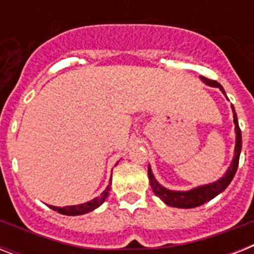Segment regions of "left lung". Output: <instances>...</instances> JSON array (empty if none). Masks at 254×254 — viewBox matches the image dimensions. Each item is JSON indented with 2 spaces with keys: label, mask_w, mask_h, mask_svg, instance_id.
Listing matches in <instances>:
<instances>
[{
  "label": "left lung",
  "mask_w": 254,
  "mask_h": 254,
  "mask_svg": "<svg viewBox=\"0 0 254 254\" xmlns=\"http://www.w3.org/2000/svg\"><path fill=\"white\" fill-rule=\"evenodd\" d=\"M201 80L204 81L205 84L212 85V87L220 88V91L225 95L224 89L221 87L217 81L209 80L207 77H200ZM233 111V121H235V130H236V147H235V158L232 161V165L228 169L227 174L224 177L219 179L215 183H211V185L201 186V187H197V189H193L191 191H171V190H167L165 187L159 185L158 182L154 179V175L151 173V169L149 166L147 169V175H149V181H150V186L154 193L158 197H161L167 205H171V207H177V208H193V207H199V205L204 204L207 201H209L211 199L219 195L220 192H223L228 185L232 182L233 177L237 171V167H239V159H240V153H241V130L240 127H239V121H237L236 112H235V108L232 105Z\"/></svg>",
  "instance_id": "obj_1"
}]
</instances>
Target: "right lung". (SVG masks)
<instances>
[{
    "instance_id": "1",
    "label": "right lung",
    "mask_w": 254,
    "mask_h": 254,
    "mask_svg": "<svg viewBox=\"0 0 254 254\" xmlns=\"http://www.w3.org/2000/svg\"><path fill=\"white\" fill-rule=\"evenodd\" d=\"M111 191V185L108 186L105 191H103V193L100 196L92 199L91 201H87L84 204L79 205H68V207H63V208H59V207H54V205H50V208H53L54 211H58L62 215H68V216H76V215H83V213H87L89 211H93L95 208H97L100 204H103V201L107 199L108 193Z\"/></svg>"
}]
</instances>
